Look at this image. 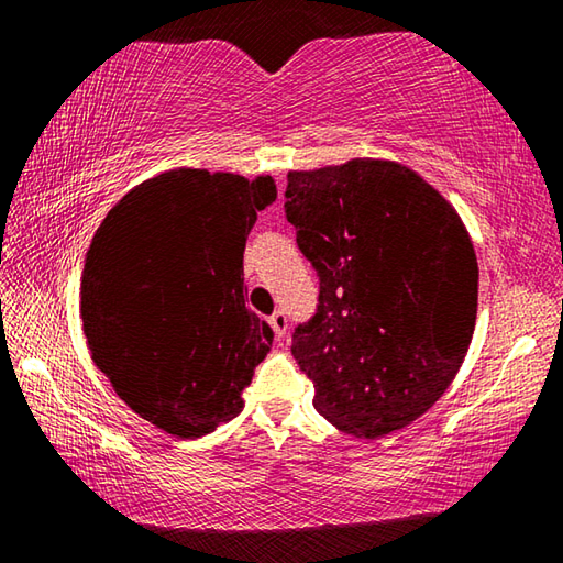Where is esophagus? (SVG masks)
Segmentation results:
<instances>
[{
  "mask_svg": "<svg viewBox=\"0 0 563 563\" xmlns=\"http://www.w3.org/2000/svg\"><path fill=\"white\" fill-rule=\"evenodd\" d=\"M271 328L275 332V338L283 340L285 335H288V316H285L283 310L273 312V316H271Z\"/></svg>",
  "mask_w": 563,
  "mask_h": 563,
  "instance_id": "obj_1",
  "label": "esophagus"
}]
</instances>
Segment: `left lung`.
<instances>
[{
	"instance_id": "left-lung-1",
	"label": "left lung",
	"mask_w": 563,
	"mask_h": 563,
	"mask_svg": "<svg viewBox=\"0 0 563 563\" xmlns=\"http://www.w3.org/2000/svg\"><path fill=\"white\" fill-rule=\"evenodd\" d=\"M285 216L320 278L292 357L340 432L375 440L422 417L460 373L479 268L452 203L412 168L352 158L290 170Z\"/></svg>"
}]
</instances>
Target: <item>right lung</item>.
<instances>
[{"mask_svg": "<svg viewBox=\"0 0 563 563\" xmlns=\"http://www.w3.org/2000/svg\"><path fill=\"white\" fill-rule=\"evenodd\" d=\"M271 176L176 168L129 190L93 233L81 275L91 360L133 412L198 440L243 409L273 345L245 308L243 251Z\"/></svg>", "mask_w": 563, "mask_h": 563, "instance_id": "add662e5", "label": "right lung"}]
</instances>
